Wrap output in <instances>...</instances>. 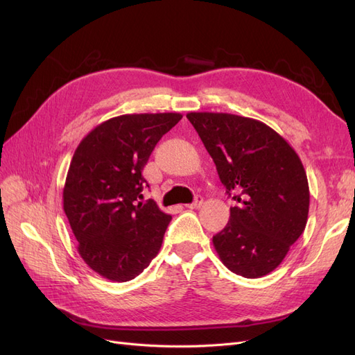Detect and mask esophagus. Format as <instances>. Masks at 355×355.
Here are the masks:
<instances>
[{
  "mask_svg": "<svg viewBox=\"0 0 355 355\" xmlns=\"http://www.w3.org/2000/svg\"><path fill=\"white\" fill-rule=\"evenodd\" d=\"M201 204H202V197H201V196H197L196 200H194V202L187 204V207H188V209H198V207L201 206Z\"/></svg>",
  "mask_w": 355,
  "mask_h": 355,
  "instance_id": "obj_1",
  "label": "esophagus"
}]
</instances>
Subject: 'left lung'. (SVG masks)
<instances>
[{"label": "left lung", "instance_id": "1", "mask_svg": "<svg viewBox=\"0 0 355 355\" xmlns=\"http://www.w3.org/2000/svg\"><path fill=\"white\" fill-rule=\"evenodd\" d=\"M227 194L239 204L213 245L234 274L274 271L304 232L309 188L302 161L271 127L222 112H189Z\"/></svg>", "mask_w": 355, "mask_h": 355}]
</instances>
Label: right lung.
Here are the masks:
<instances>
[{"label":"right lung","instance_id":"right-lung-1","mask_svg":"<svg viewBox=\"0 0 355 355\" xmlns=\"http://www.w3.org/2000/svg\"><path fill=\"white\" fill-rule=\"evenodd\" d=\"M178 112L120 115L99 124L75 149L63 188V210L78 253L94 272L128 282L157 256L170 214L146 202L142 170Z\"/></svg>","mask_w":355,"mask_h":355}]
</instances>
